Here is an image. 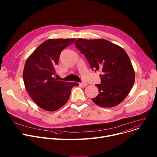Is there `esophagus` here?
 <instances>
[{"instance_id":"34e87169","label":"esophagus","mask_w":157,"mask_h":157,"mask_svg":"<svg viewBox=\"0 0 157 157\" xmlns=\"http://www.w3.org/2000/svg\"><path fill=\"white\" fill-rule=\"evenodd\" d=\"M79 86H81V87L85 88V87H86L87 86V84H86V82H80L79 83Z\"/></svg>"}]
</instances>
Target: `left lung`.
<instances>
[{
  "label": "left lung",
  "instance_id": "8db88e82",
  "mask_svg": "<svg viewBox=\"0 0 157 157\" xmlns=\"http://www.w3.org/2000/svg\"><path fill=\"white\" fill-rule=\"evenodd\" d=\"M75 44L91 68L101 72V84L95 85L99 94L92 101L101 107L119 105L128 96L135 80V72L126 52L104 39L78 38Z\"/></svg>",
  "mask_w": 157,
  "mask_h": 157
}]
</instances>
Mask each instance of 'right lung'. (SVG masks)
I'll return each mask as SVG.
<instances>
[{"mask_svg": "<svg viewBox=\"0 0 157 157\" xmlns=\"http://www.w3.org/2000/svg\"><path fill=\"white\" fill-rule=\"evenodd\" d=\"M75 40H47L25 62L23 76L26 90L37 105L44 110L52 112L60 109L68 101L71 89L79 85L78 82L59 81L54 77L61 52Z\"/></svg>", "mask_w": 157, "mask_h": 157, "instance_id": "right-lung-1", "label": "right lung"}]
</instances>
